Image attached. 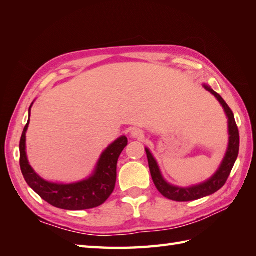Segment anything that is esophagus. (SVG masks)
Masks as SVG:
<instances>
[{"label":"esophagus","mask_w":256,"mask_h":256,"mask_svg":"<svg viewBox=\"0 0 256 256\" xmlns=\"http://www.w3.org/2000/svg\"><path fill=\"white\" fill-rule=\"evenodd\" d=\"M130 136H132V138H138V139H140V138L144 137V132H141L140 129L134 128V129L132 130V132H130Z\"/></svg>","instance_id":"obj_1"}]
</instances>
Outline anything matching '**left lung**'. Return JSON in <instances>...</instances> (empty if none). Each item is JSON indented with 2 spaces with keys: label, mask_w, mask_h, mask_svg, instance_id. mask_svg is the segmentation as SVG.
<instances>
[{
  "label": "left lung",
  "mask_w": 256,
  "mask_h": 256,
  "mask_svg": "<svg viewBox=\"0 0 256 256\" xmlns=\"http://www.w3.org/2000/svg\"><path fill=\"white\" fill-rule=\"evenodd\" d=\"M208 92L212 93L216 98L218 100L220 105L222 106V108L226 112V116L228 118V132H229V144L228 148H226V154L222 162H221L219 168L216 171V173L208 178L207 180L202 182L200 184L192 185L188 187H180L170 184L166 180L161 173V170L158 168V164L154 156H152L150 150L146 148L148 162H149L150 173L152 176L153 183H154L158 190L161 194L168 198L171 200L175 202H190L196 200L200 198L206 197L209 195H212L214 192L219 190L222 187L226 180H228L229 175L231 173V170L234 168V163L236 161L238 154H239V146H240V137H239V130H238L236 124L234 120V112L230 110L228 104L226 103L224 98L221 96L214 92V90L209 86V85L204 84Z\"/></svg>",
  "instance_id": "8db88e82"
}]
</instances>
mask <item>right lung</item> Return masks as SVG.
<instances>
[{
  "mask_svg": "<svg viewBox=\"0 0 256 256\" xmlns=\"http://www.w3.org/2000/svg\"><path fill=\"white\" fill-rule=\"evenodd\" d=\"M30 107L28 122L22 134L20 142V170L26 183L44 200L56 208L66 210H84L100 206L115 188L117 178V161L128 144L126 136L114 141L102 153L93 173L85 180L76 183H54L44 180L30 166L26 153V132L30 122Z\"/></svg>",
  "mask_w": 256,
  "mask_h": 256,
  "instance_id": "obj_1",
  "label": "right lung"
}]
</instances>
